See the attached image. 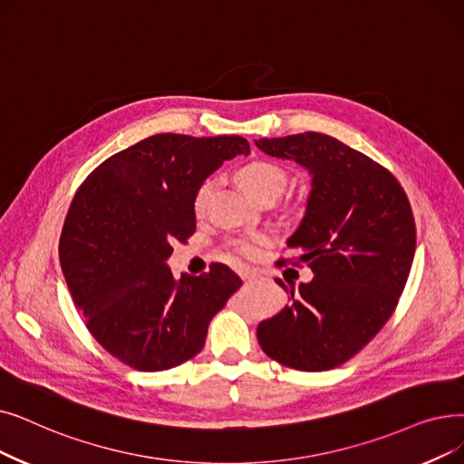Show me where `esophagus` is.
I'll return each mask as SVG.
<instances>
[{
    "mask_svg": "<svg viewBox=\"0 0 464 464\" xmlns=\"http://www.w3.org/2000/svg\"><path fill=\"white\" fill-rule=\"evenodd\" d=\"M238 275H240V278H243L245 282H252V280H256V273H254V271H250V269H238Z\"/></svg>",
    "mask_w": 464,
    "mask_h": 464,
    "instance_id": "34e87169",
    "label": "esophagus"
}]
</instances>
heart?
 <instances>
[{
    "mask_svg": "<svg viewBox=\"0 0 464 464\" xmlns=\"http://www.w3.org/2000/svg\"><path fill=\"white\" fill-rule=\"evenodd\" d=\"M237 182L243 188L252 198L256 200H266L271 198L275 200L282 189L286 188L288 182V174L280 165L273 163V160L266 159H254L250 163L243 165L237 174ZM216 191V179L207 178L198 184L193 195V212L197 216H203L210 205V198ZM271 243V237L267 233H254V235H245V237H237L229 240V248L245 257H256L259 248Z\"/></svg>",
    "mask_w": 464,
    "mask_h": 464,
    "instance_id": "1",
    "label": "heart"
}]
</instances>
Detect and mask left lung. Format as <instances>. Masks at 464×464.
<instances>
[{
  "mask_svg": "<svg viewBox=\"0 0 464 464\" xmlns=\"http://www.w3.org/2000/svg\"><path fill=\"white\" fill-rule=\"evenodd\" d=\"M256 146L313 178L305 216L286 245L297 252L294 266L314 273L297 292L276 278L290 305L259 322L257 341L282 366L332 370L370 343L404 292L415 254L408 195L385 167L328 134L261 138Z\"/></svg>",
  "mask_w": 464,
  "mask_h": 464,
  "instance_id": "8db88e82",
  "label": "left lung"
}]
</instances>
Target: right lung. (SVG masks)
Here are the masks:
<instances>
[{
	"label": "right lung",
	"instance_id": "obj_1",
	"mask_svg": "<svg viewBox=\"0 0 464 464\" xmlns=\"http://www.w3.org/2000/svg\"><path fill=\"white\" fill-rule=\"evenodd\" d=\"M243 136L155 134L98 165L79 186L60 235V266L92 337L140 372H163L205 345L214 314L240 288L227 266L174 278L172 245L195 233L193 195Z\"/></svg>",
	"mask_w": 464,
	"mask_h": 464
}]
</instances>
